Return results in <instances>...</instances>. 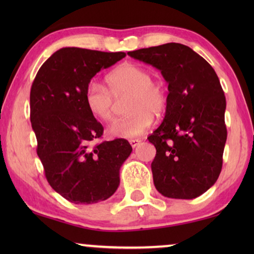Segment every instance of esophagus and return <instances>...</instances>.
I'll return each mask as SVG.
<instances>
[{
    "label": "esophagus",
    "mask_w": 254,
    "mask_h": 254,
    "mask_svg": "<svg viewBox=\"0 0 254 254\" xmlns=\"http://www.w3.org/2000/svg\"><path fill=\"white\" fill-rule=\"evenodd\" d=\"M140 142H141L140 138H133V140H129V143L133 148H136L137 145L140 144Z\"/></svg>",
    "instance_id": "obj_1"
}]
</instances>
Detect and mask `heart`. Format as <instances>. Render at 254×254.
<instances>
[{
    "label": "heart",
    "instance_id": "b5f03b06",
    "mask_svg": "<svg viewBox=\"0 0 254 254\" xmlns=\"http://www.w3.org/2000/svg\"><path fill=\"white\" fill-rule=\"evenodd\" d=\"M107 89L98 82L89 83L85 91L86 106L93 117L112 123L117 116V102L126 99L127 116L110 127L117 137L140 136L150 127L156 117L168 107V90L163 83L152 79L151 72L140 64L126 62L106 76Z\"/></svg>",
    "mask_w": 254,
    "mask_h": 254
}]
</instances>
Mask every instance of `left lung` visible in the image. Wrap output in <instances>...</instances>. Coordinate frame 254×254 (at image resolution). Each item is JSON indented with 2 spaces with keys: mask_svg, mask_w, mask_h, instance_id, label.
<instances>
[{
  "mask_svg": "<svg viewBox=\"0 0 254 254\" xmlns=\"http://www.w3.org/2000/svg\"><path fill=\"white\" fill-rule=\"evenodd\" d=\"M161 70L169 86L165 117L148 140L156 190L171 199H194L216 183L227 141L225 96L213 67L192 48L169 43L128 52Z\"/></svg>",
  "mask_w": 254,
  "mask_h": 254,
  "instance_id": "left-lung-1",
  "label": "left lung"
}]
</instances>
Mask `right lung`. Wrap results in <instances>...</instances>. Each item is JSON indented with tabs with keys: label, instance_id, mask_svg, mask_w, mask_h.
Returning a JSON list of instances; mask_svg holds the SVG:
<instances>
[{
	"label": "right lung",
	"instance_id": "1",
	"mask_svg": "<svg viewBox=\"0 0 254 254\" xmlns=\"http://www.w3.org/2000/svg\"><path fill=\"white\" fill-rule=\"evenodd\" d=\"M125 57L124 52L61 48L45 61L31 86L37 154L52 189L70 202L92 204L113 195L121 165L133 150L124 138L91 147L104 128L85 103L93 76Z\"/></svg>",
	"mask_w": 254,
	"mask_h": 254
}]
</instances>
